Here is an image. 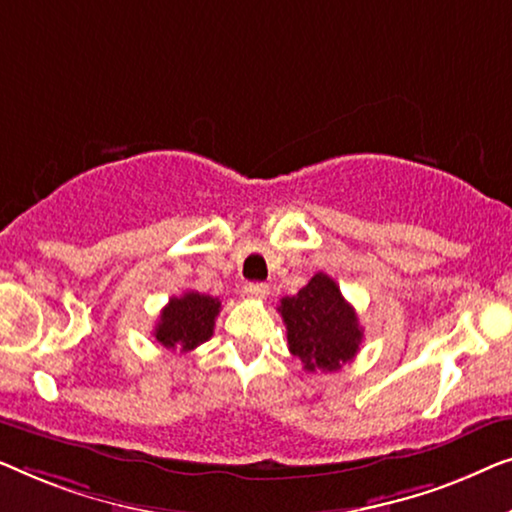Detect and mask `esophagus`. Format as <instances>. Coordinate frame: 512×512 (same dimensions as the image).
I'll return each mask as SVG.
<instances>
[{
    "instance_id": "1",
    "label": "esophagus",
    "mask_w": 512,
    "mask_h": 512,
    "mask_svg": "<svg viewBox=\"0 0 512 512\" xmlns=\"http://www.w3.org/2000/svg\"><path fill=\"white\" fill-rule=\"evenodd\" d=\"M243 294L250 299H264L266 294H269V285L266 283H248L243 287Z\"/></svg>"
}]
</instances>
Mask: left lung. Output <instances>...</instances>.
Segmentation results:
<instances>
[{
    "label": "left lung",
    "mask_w": 512,
    "mask_h": 512,
    "mask_svg": "<svg viewBox=\"0 0 512 512\" xmlns=\"http://www.w3.org/2000/svg\"><path fill=\"white\" fill-rule=\"evenodd\" d=\"M278 313L287 327V345L306 371H338L355 359L364 331L357 313L334 278L315 273L294 297L280 299Z\"/></svg>",
    "instance_id": "obj_1"
}]
</instances>
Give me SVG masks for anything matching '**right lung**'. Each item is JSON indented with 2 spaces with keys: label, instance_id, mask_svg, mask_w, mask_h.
Masks as SVG:
<instances>
[{
  "label": "right lung",
  "instance_id": "add662e5",
  "mask_svg": "<svg viewBox=\"0 0 512 512\" xmlns=\"http://www.w3.org/2000/svg\"><path fill=\"white\" fill-rule=\"evenodd\" d=\"M220 313V299L199 292H185L171 297L162 308L155 325V341L169 350L190 352L213 336L215 318Z\"/></svg>",
  "mask_w": 512,
  "mask_h": 512
}]
</instances>
